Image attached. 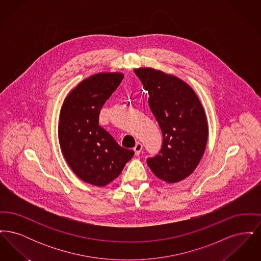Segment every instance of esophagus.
I'll list each match as a JSON object with an SVG mask.
<instances>
[{
  "label": "esophagus",
  "instance_id": "obj_1",
  "mask_svg": "<svg viewBox=\"0 0 261 261\" xmlns=\"http://www.w3.org/2000/svg\"><path fill=\"white\" fill-rule=\"evenodd\" d=\"M142 149H143V145L141 144V143H137L136 146L134 147V151H135V154L136 155H139L140 154V152L142 151Z\"/></svg>",
  "mask_w": 261,
  "mask_h": 261
}]
</instances>
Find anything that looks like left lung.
<instances>
[{"mask_svg": "<svg viewBox=\"0 0 261 261\" xmlns=\"http://www.w3.org/2000/svg\"><path fill=\"white\" fill-rule=\"evenodd\" d=\"M134 71L149 92V109L163 136L160 152L147 163L163 181H182L203 155L208 137L205 112L194 90L178 77L150 67Z\"/></svg>", "mask_w": 261, "mask_h": 261, "instance_id": "left-lung-1", "label": "left lung"}]
</instances>
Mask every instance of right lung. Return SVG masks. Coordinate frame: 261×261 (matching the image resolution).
Instances as JSON below:
<instances>
[{
	"instance_id": "1",
	"label": "right lung",
	"mask_w": 261,
	"mask_h": 261,
	"mask_svg": "<svg viewBox=\"0 0 261 261\" xmlns=\"http://www.w3.org/2000/svg\"><path fill=\"white\" fill-rule=\"evenodd\" d=\"M123 77L119 72L88 77L67 95L61 110L59 140L63 156L82 181L94 186L110 184L134 155L99 125L102 106Z\"/></svg>"
}]
</instances>
